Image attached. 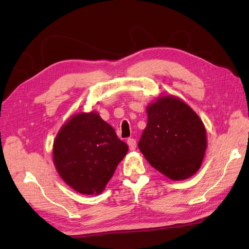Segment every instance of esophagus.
<instances>
[{"instance_id": "esophagus-1", "label": "esophagus", "mask_w": 249, "mask_h": 249, "mask_svg": "<svg viewBox=\"0 0 249 249\" xmlns=\"http://www.w3.org/2000/svg\"><path fill=\"white\" fill-rule=\"evenodd\" d=\"M127 144H128V146H129V150H130V151H135V150H136L137 142H136L135 139L129 138V139L127 140Z\"/></svg>"}]
</instances>
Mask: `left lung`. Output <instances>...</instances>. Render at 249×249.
Returning a JSON list of instances; mask_svg holds the SVG:
<instances>
[{
  "instance_id": "left-lung-1",
  "label": "left lung",
  "mask_w": 249,
  "mask_h": 249,
  "mask_svg": "<svg viewBox=\"0 0 249 249\" xmlns=\"http://www.w3.org/2000/svg\"><path fill=\"white\" fill-rule=\"evenodd\" d=\"M147 124L138 147L152 167L172 181L197 172L208 147L206 130L198 114L173 95L157 97L146 107Z\"/></svg>"
}]
</instances>
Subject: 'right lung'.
<instances>
[{
    "label": "right lung",
    "mask_w": 249,
    "mask_h": 249,
    "mask_svg": "<svg viewBox=\"0 0 249 249\" xmlns=\"http://www.w3.org/2000/svg\"><path fill=\"white\" fill-rule=\"evenodd\" d=\"M128 146L99 113L73 114L53 142V162L68 186L83 195H99L127 154Z\"/></svg>",
    "instance_id": "right-lung-1"
}]
</instances>
